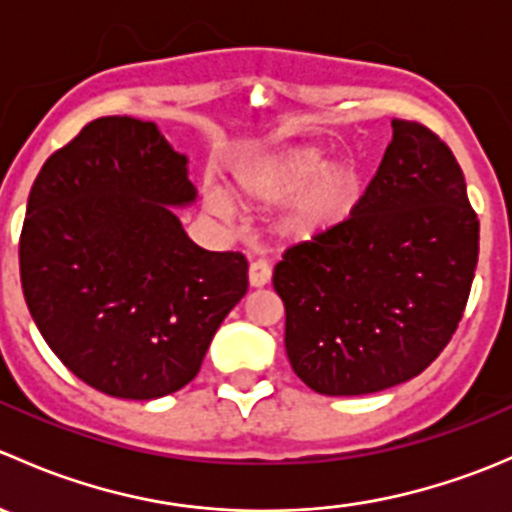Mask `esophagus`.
Segmentation results:
<instances>
[{"label":"esophagus","instance_id":"1","mask_svg":"<svg viewBox=\"0 0 512 512\" xmlns=\"http://www.w3.org/2000/svg\"><path fill=\"white\" fill-rule=\"evenodd\" d=\"M270 277H272V267L267 265L265 260L252 262L250 265V287H255V289L265 287L267 282H270Z\"/></svg>","mask_w":512,"mask_h":512}]
</instances>
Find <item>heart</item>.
Segmentation results:
<instances>
[{"mask_svg":"<svg viewBox=\"0 0 512 512\" xmlns=\"http://www.w3.org/2000/svg\"><path fill=\"white\" fill-rule=\"evenodd\" d=\"M232 193L247 205H280L282 235L292 242H314L352 220L364 193V175L352 156H329L317 143H294L237 163ZM210 213L225 215L215 195L205 200Z\"/></svg>","mask_w":512,"mask_h":512,"instance_id":"heart-1","label":"heart"}]
</instances>
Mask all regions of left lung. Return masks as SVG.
<instances>
[{"label": "left lung", "instance_id": "8db88e82", "mask_svg": "<svg viewBox=\"0 0 512 512\" xmlns=\"http://www.w3.org/2000/svg\"><path fill=\"white\" fill-rule=\"evenodd\" d=\"M394 138L347 225L289 247L272 285L285 302L294 374L324 396H364L421 374L466 309L478 218L446 143L414 121Z\"/></svg>", "mask_w": 512, "mask_h": 512}]
</instances>
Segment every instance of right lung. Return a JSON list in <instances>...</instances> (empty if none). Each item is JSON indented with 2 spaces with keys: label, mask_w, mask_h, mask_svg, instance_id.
Segmentation results:
<instances>
[{
  "label": "right lung",
  "mask_w": 512,
  "mask_h": 512,
  "mask_svg": "<svg viewBox=\"0 0 512 512\" xmlns=\"http://www.w3.org/2000/svg\"><path fill=\"white\" fill-rule=\"evenodd\" d=\"M188 156L156 123L103 116L36 175L19 242L27 307L66 369L116 399L183 389L247 292L240 252L195 245Z\"/></svg>",
  "instance_id": "right-lung-1"
}]
</instances>
